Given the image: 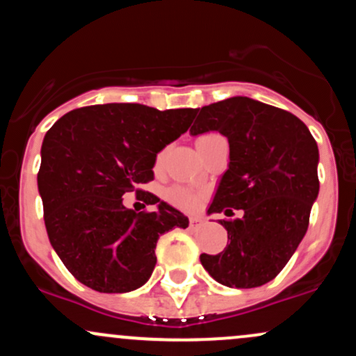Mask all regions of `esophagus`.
<instances>
[{
    "label": "esophagus",
    "mask_w": 356,
    "mask_h": 356,
    "mask_svg": "<svg viewBox=\"0 0 356 356\" xmlns=\"http://www.w3.org/2000/svg\"><path fill=\"white\" fill-rule=\"evenodd\" d=\"M189 225H191V228H199V226L204 225V220H202L201 216H191Z\"/></svg>",
    "instance_id": "obj_1"
}]
</instances>
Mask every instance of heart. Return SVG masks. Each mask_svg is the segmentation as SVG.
Returning a JSON list of instances; mask_svg holds the SVG:
<instances>
[{
	"label": "heart",
	"instance_id": "heart-1",
	"mask_svg": "<svg viewBox=\"0 0 356 356\" xmlns=\"http://www.w3.org/2000/svg\"><path fill=\"white\" fill-rule=\"evenodd\" d=\"M169 199L182 209H196L199 206V201H201L197 193L184 189V187H174L169 193Z\"/></svg>",
	"mask_w": 356,
	"mask_h": 356
}]
</instances>
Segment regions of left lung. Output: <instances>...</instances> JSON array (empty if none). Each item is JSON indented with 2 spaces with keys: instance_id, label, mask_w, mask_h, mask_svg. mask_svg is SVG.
I'll return each mask as SVG.
<instances>
[{
  "instance_id": "8db88e82",
  "label": "left lung",
  "mask_w": 356,
  "mask_h": 356,
  "mask_svg": "<svg viewBox=\"0 0 356 356\" xmlns=\"http://www.w3.org/2000/svg\"><path fill=\"white\" fill-rule=\"evenodd\" d=\"M220 131L228 138L229 162L208 214L243 209L222 220L229 243L201 264L226 287L252 289L270 282L309 225L319 194L318 143L298 116L252 97L235 96L202 106L191 135Z\"/></svg>"
}]
</instances>
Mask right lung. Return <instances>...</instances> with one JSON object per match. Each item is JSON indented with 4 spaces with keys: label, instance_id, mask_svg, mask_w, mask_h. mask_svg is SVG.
Masks as SVG:
<instances>
[{
    "label": "right lung",
    "instance_id": "obj_1",
    "mask_svg": "<svg viewBox=\"0 0 356 356\" xmlns=\"http://www.w3.org/2000/svg\"><path fill=\"white\" fill-rule=\"evenodd\" d=\"M194 115L193 108L96 104L74 109L47 131L37 177L47 235L81 284L108 294L142 287L157 264L160 235L189 226L154 194H145L154 213L127 209L123 194L154 179L157 154L186 134Z\"/></svg>",
    "mask_w": 356,
    "mask_h": 356
}]
</instances>
